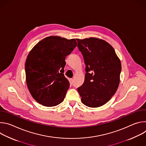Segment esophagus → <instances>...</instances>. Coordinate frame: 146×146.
<instances>
[{
	"label": "esophagus",
	"mask_w": 146,
	"mask_h": 146,
	"mask_svg": "<svg viewBox=\"0 0 146 146\" xmlns=\"http://www.w3.org/2000/svg\"><path fill=\"white\" fill-rule=\"evenodd\" d=\"M69 81H70V84H71V85H72L73 84V79H70V80H69Z\"/></svg>",
	"instance_id": "esophagus-1"
}]
</instances>
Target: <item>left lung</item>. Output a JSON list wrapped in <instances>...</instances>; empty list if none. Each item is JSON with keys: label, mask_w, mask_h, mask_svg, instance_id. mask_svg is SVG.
Masks as SVG:
<instances>
[{"label": "left lung", "mask_w": 146, "mask_h": 146, "mask_svg": "<svg viewBox=\"0 0 146 146\" xmlns=\"http://www.w3.org/2000/svg\"><path fill=\"white\" fill-rule=\"evenodd\" d=\"M86 64L85 80L77 88L81 102L90 108L106 103L116 92L121 64L113 47L95 37L76 39Z\"/></svg>", "instance_id": "1"}]
</instances>
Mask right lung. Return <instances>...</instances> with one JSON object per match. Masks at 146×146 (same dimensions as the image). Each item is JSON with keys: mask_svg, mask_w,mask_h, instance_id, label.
I'll return each mask as SVG.
<instances>
[{"mask_svg": "<svg viewBox=\"0 0 146 146\" xmlns=\"http://www.w3.org/2000/svg\"><path fill=\"white\" fill-rule=\"evenodd\" d=\"M77 46L74 38L49 36L29 53L25 65L27 84L38 103L51 107L64 101L70 86L64 74L65 58Z\"/></svg>", "mask_w": 146, "mask_h": 146, "instance_id": "1", "label": "right lung"}]
</instances>
